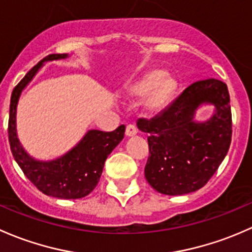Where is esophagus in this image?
<instances>
[{
	"label": "esophagus",
	"mask_w": 252,
	"mask_h": 252,
	"mask_svg": "<svg viewBox=\"0 0 252 252\" xmlns=\"http://www.w3.org/2000/svg\"><path fill=\"white\" fill-rule=\"evenodd\" d=\"M137 134V128L133 125H127L126 126V136L127 137H133Z\"/></svg>",
	"instance_id": "34e87169"
}]
</instances>
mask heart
Masks as SVG:
<instances>
[{
	"label": "heart",
	"mask_w": 252,
	"mask_h": 252,
	"mask_svg": "<svg viewBox=\"0 0 252 252\" xmlns=\"http://www.w3.org/2000/svg\"><path fill=\"white\" fill-rule=\"evenodd\" d=\"M164 72L152 71L129 88L134 97H145L144 107L149 113H158L166 107L173 91L171 79H162Z\"/></svg>",
	"instance_id": "b5f03b06"
}]
</instances>
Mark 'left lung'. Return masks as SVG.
<instances>
[{
  "label": "left lung",
  "instance_id": "1",
  "mask_svg": "<svg viewBox=\"0 0 252 252\" xmlns=\"http://www.w3.org/2000/svg\"><path fill=\"white\" fill-rule=\"evenodd\" d=\"M227 85L216 79L196 81L150 120L137 127L149 134L145 180L166 195L191 193L209 182L232 141V111ZM214 105L206 122L195 120L201 105Z\"/></svg>",
  "mask_w": 252,
  "mask_h": 252
}]
</instances>
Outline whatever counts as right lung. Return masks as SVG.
<instances>
[{
	"label": "right lung",
	"instance_id": "obj_1",
	"mask_svg": "<svg viewBox=\"0 0 252 252\" xmlns=\"http://www.w3.org/2000/svg\"><path fill=\"white\" fill-rule=\"evenodd\" d=\"M68 57V54H49L45 57L14 87L9 105L8 138L14 160L38 190L53 198L80 199L88 195L99 182L108 155L123 141L125 126H119L111 132L90 129L72 149L48 161L30 157L23 148L17 133V107L23 90L42 68L43 63Z\"/></svg>",
	"mask_w": 252,
	"mask_h": 252
}]
</instances>
